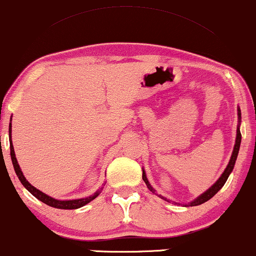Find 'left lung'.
Masks as SVG:
<instances>
[{
    "mask_svg": "<svg viewBox=\"0 0 256 256\" xmlns=\"http://www.w3.org/2000/svg\"><path fill=\"white\" fill-rule=\"evenodd\" d=\"M238 128H236V139H235V145H234V150H232V157L230 160H229V163L227 168H226L224 171H223V174H221V177L216 180V182L212 184V186L209 188L208 190H206L204 192L200 194V195L198 197H196L195 200H192V202H189L188 204H184V206H200L202 204V203L206 202V200H209L210 198H212V196H215L216 194L218 192V190H221V188L224 186V183L227 182L229 174H232V169H234L235 166V162H236V158H238V150H240V144H241V132H240V125H241V110L240 108H238ZM143 180L145 182V184H146L148 189L150 190V192H152L154 194H156V190L154 189V188L151 186L150 182H148V180L146 178V174H145V170L143 169ZM157 196H160V198H163L164 200H166V202H171L170 200H168L166 197L162 196V195H158V194H156ZM176 203V202H174ZM180 204V203H178Z\"/></svg>",
    "mask_w": 256,
    "mask_h": 256,
    "instance_id": "8db88e82",
    "label": "left lung"
}]
</instances>
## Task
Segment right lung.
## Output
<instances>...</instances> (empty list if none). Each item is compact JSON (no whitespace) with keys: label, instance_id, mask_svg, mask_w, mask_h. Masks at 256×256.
<instances>
[{"label":"right lung","instance_id":"add662e5","mask_svg":"<svg viewBox=\"0 0 256 256\" xmlns=\"http://www.w3.org/2000/svg\"><path fill=\"white\" fill-rule=\"evenodd\" d=\"M9 143H10V157H12V166H14V170L16 174H18V180H21L22 186H24L26 189L28 190L29 192L32 194L34 197H36L38 200H40L41 202L46 203L47 206H53V208L56 209H78V208H82V206H86L87 203H90V200H93L96 197H98V195L102 192V186L98 192H96L93 195H90L88 197H84V198H78V200H56L53 198V197L48 196L47 194L40 192V190L36 189V188L32 186L30 183L26 180V177L24 176V172L21 171V168L18 166V160H16L15 156V151H14V146H12V119H10V124H9ZM105 186V184H104Z\"/></svg>","mask_w":256,"mask_h":256}]
</instances>
